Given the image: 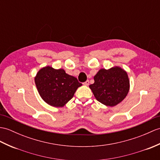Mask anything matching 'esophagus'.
<instances>
[{"label": "esophagus", "mask_w": 160, "mask_h": 160, "mask_svg": "<svg viewBox=\"0 0 160 160\" xmlns=\"http://www.w3.org/2000/svg\"><path fill=\"white\" fill-rule=\"evenodd\" d=\"M84 85H86V86H88V85L89 84V80H87L86 82H84L83 83Z\"/></svg>", "instance_id": "34e87169"}]
</instances>
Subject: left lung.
Here are the masks:
<instances>
[{
    "label": "left lung",
    "mask_w": 160,
    "mask_h": 160,
    "mask_svg": "<svg viewBox=\"0 0 160 160\" xmlns=\"http://www.w3.org/2000/svg\"><path fill=\"white\" fill-rule=\"evenodd\" d=\"M94 80L89 87L96 99L108 106L119 103L129 90L128 73L119 67L100 69L94 76Z\"/></svg>",
    "instance_id": "8db88e82"
}]
</instances>
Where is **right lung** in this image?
I'll use <instances>...</instances> for the list:
<instances>
[{
  "label": "right lung",
  "instance_id": "1",
  "mask_svg": "<svg viewBox=\"0 0 160 160\" xmlns=\"http://www.w3.org/2000/svg\"><path fill=\"white\" fill-rule=\"evenodd\" d=\"M35 82L43 101L54 107L64 106L82 86L76 78L66 73L64 69H55L50 66L39 70Z\"/></svg>",
  "mask_w": 160,
  "mask_h": 160
}]
</instances>
